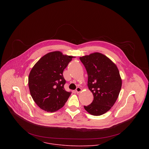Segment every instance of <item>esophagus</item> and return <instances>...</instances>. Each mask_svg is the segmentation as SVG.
<instances>
[{
	"label": "esophagus",
	"instance_id": "1",
	"mask_svg": "<svg viewBox=\"0 0 149 149\" xmlns=\"http://www.w3.org/2000/svg\"><path fill=\"white\" fill-rule=\"evenodd\" d=\"M76 92L77 93H80L81 91V89L80 87H77V88L76 89Z\"/></svg>",
	"mask_w": 149,
	"mask_h": 149
}]
</instances>
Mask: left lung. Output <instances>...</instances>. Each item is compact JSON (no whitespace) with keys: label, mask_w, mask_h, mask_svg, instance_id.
<instances>
[{"label":"left lung","mask_w":149,"mask_h":149,"mask_svg":"<svg viewBox=\"0 0 149 149\" xmlns=\"http://www.w3.org/2000/svg\"><path fill=\"white\" fill-rule=\"evenodd\" d=\"M88 74V86L93 95L91 104L84 106L94 116L108 111L116 102L122 87L119 71L109 58L100 53L80 57Z\"/></svg>","instance_id":"left-lung-1"}]
</instances>
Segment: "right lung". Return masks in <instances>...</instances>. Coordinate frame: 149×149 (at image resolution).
Masks as SVG:
<instances>
[{
	"label": "right lung",
	"mask_w": 149,
	"mask_h": 149,
	"mask_svg": "<svg viewBox=\"0 0 149 149\" xmlns=\"http://www.w3.org/2000/svg\"><path fill=\"white\" fill-rule=\"evenodd\" d=\"M74 57L59 51L49 53L34 65L29 76L31 96L40 108L53 112L64 106L71 92L64 89L63 71Z\"/></svg>",
	"instance_id": "1"
}]
</instances>
